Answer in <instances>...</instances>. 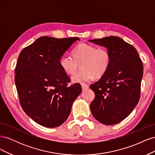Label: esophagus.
Here are the masks:
<instances>
[{
  "label": "esophagus",
  "mask_w": 155,
  "mask_h": 155,
  "mask_svg": "<svg viewBox=\"0 0 155 155\" xmlns=\"http://www.w3.org/2000/svg\"><path fill=\"white\" fill-rule=\"evenodd\" d=\"M81 87H82L83 91H85V90H87V89L88 88V85H87V84H82Z\"/></svg>",
  "instance_id": "1"
}]
</instances>
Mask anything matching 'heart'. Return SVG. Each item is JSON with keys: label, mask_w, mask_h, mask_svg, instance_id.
I'll return each mask as SVG.
<instances>
[{"label": "heart", "mask_w": 155, "mask_h": 155, "mask_svg": "<svg viewBox=\"0 0 155 155\" xmlns=\"http://www.w3.org/2000/svg\"><path fill=\"white\" fill-rule=\"evenodd\" d=\"M81 63L82 70L72 77L73 83L83 84L91 81L95 76H102L109 67L110 55L105 48L81 43L73 49L72 57L64 55L59 60L61 67L68 75L76 72Z\"/></svg>", "instance_id": "1"}]
</instances>
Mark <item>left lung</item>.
Returning a JSON list of instances; mask_svg holds the SVG:
<instances>
[{"label":"left lung","instance_id":"8db88e82","mask_svg":"<svg viewBox=\"0 0 155 155\" xmlns=\"http://www.w3.org/2000/svg\"><path fill=\"white\" fill-rule=\"evenodd\" d=\"M88 41L109 51L107 72L91 85L95 97L90 108L94 117L105 125H114L127 117L140 97L143 64L137 50L120 37L110 36Z\"/></svg>","mask_w":155,"mask_h":155}]
</instances>
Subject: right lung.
Listing matches in <instances>:
<instances>
[{
  "label": "right lung",
  "instance_id": "right-lung-1",
  "mask_svg": "<svg viewBox=\"0 0 155 155\" xmlns=\"http://www.w3.org/2000/svg\"><path fill=\"white\" fill-rule=\"evenodd\" d=\"M76 41L79 38L41 37L18 58L15 83L21 105L30 118L46 127L64 123L81 92L79 84L68 85L70 78L59 64L61 58Z\"/></svg>",
  "mask_w": 155,
  "mask_h": 155
}]
</instances>
